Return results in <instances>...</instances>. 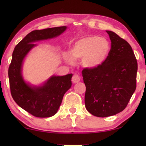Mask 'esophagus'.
<instances>
[{
  "instance_id": "34e87169",
  "label": "esophagus",
  "mask_w": 146,
  "mask_h": 146,
  "mask_svg": "<svg viewBox=\"0 0 146 146\" xmlns=\"http://www.w3.org/2000/svg\"><path fill=\"white\" fill-rule=\"evenodd\" d=\"M80 80V77L78 74H74L72 78V81L73 83H78Z\"/></svg>"
}]
</instances>
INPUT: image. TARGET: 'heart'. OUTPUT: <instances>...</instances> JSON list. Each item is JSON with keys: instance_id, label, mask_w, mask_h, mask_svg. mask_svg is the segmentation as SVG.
<instances>
[{"instance_id": "obj_1", "label": "heart", "mask_w": 146, "mask_h": 146, "mask_svg": "<svg viewBox=\"0 0 146 146\" xmlns=\"http://www.w3.org/2000/svg\"><path fill=\"white\" fill-rule=\"evenodd\" d=\"M110 51L111 44L106 38L90 36L75 42L70 51L71 55L67 54L65 60L70 64L74 63L73 58L82 60L84 66L96 68L106 60Z\"/></svg>"}]
</instances>
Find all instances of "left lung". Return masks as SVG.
Listing matches in <instances>:
<instances>
[{
    "label": "left lung",
    "mask_w": 146,
    "mask_h": 146,
    "mask_svg": "<svg viewBox=\"0 0 146 146\" xmlns=\"http://www.w3.org/2000/svg\"><path fill=\"white\" fill-rule=\"evenodd\" d=\"M106 33L111 40L106 60L99 67L82 72L86 108L101 117L123 111L136 88L137 63L131 46L113 32Z\"/></svg>",
    "instance_id": "8db88e82"
}]
</instances>
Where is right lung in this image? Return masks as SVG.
<instances>
[{"label": "right lung", "mask_w": 146, "mask_h": 146, "mask_svg": "<svg viewBox=\"0 0 146 146\" xmlns=\"http://www.w3.org/2000/svg\"><path fill=\"white\" fill-rule=\"evenodd\" d=\"M66 29V27H59L32 31L19 42L13 51L9 68L12 97L20 107L35 117H48L56 114L64 95L70 88L72 74L53 76L41 86H32L25 82L22 76L23 60L36 45L35 42L56 37Z\"/></svg>", "instance_id": "right-lung-1"}]
</instances>
